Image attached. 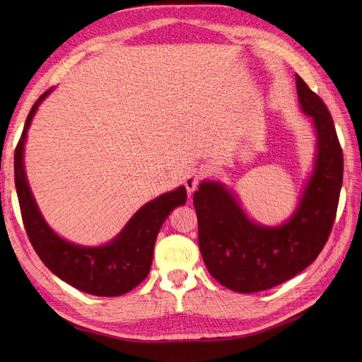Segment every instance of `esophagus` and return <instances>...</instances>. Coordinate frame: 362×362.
I'll return each instance as SVG.
<instances>
[{
	"instance_id": "1",
	"label": "esophagus",
	"mask_w": 362,
	"mask_h": 362,
	"mask_svg": "<svg viewBox=\"0 0 362 362\" xmlns=\"http://www.w3.org/2000/svg\"><path fill=\"white\" fill-rule=\"evenodd\" d=\"M206 175V170L204 168H193L187 172L184 178V185L185 189H187L189 193H193L198 187L199 182L204 180V177Z\"/></svg>"
}]
</instances>
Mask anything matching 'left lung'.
<instances>
[{
  "label": "left lung",
  "mask_w": 362,
  "mask_h": 362,
  "mask_svg": "<svg viewBox=\"0 0 362 362\" xmlns=\"http://www.w3.org/2000/svg\"><path fill=\"white\" fill-rule=\"evenodd\" d=\"M302 110L317 129V160L298 210L278 228L250 222L231 192L202 182L193 194L198 240L210 275L237 293H257L291 279L319 257L332 231L343 184V149L322 98L296 75Z\"/></svg>",
  "instance_id": "8db88e82"
}]
</instances>
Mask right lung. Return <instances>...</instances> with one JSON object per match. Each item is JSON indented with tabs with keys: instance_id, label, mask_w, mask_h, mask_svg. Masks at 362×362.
Returning a JSON list of instances; mask_svg holds the SVG:
<instances>
[{
	"instance_id": "add662e5",
	"label": "right lung",
	"mask_w": 362,
	"mask_h": 362,
	"mask_svg": "<svg viewBox=\"0 0 362 362\" xmlns=\"http://www.w3.org/2000/svg\"><path fill=\"white\" fill-rule=\"evenodd\" d=\"M51 90L52 87L43 92L31 107L15 149V185L21 216L30 243L43 264L69 286L105 298L125 294L148 276L156 238L164 218L175 206L185 204L187 192L180 187L148 202L131 218L124 231L112 243L103 247L76 246L54 234L33 199L23 161L24 144L31 119L37 110V105Z\"/></svg>"
}]
</instances>
